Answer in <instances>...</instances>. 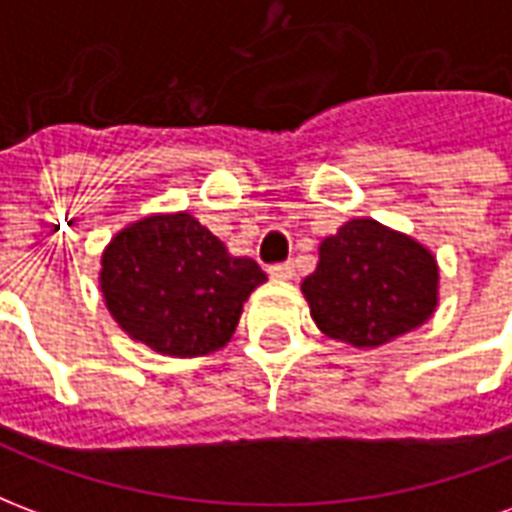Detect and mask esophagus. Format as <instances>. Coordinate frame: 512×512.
<instances>
[{
    "instance_id": "obj_1",
    "label": "esophagus",
    "mask_w": 512,
    "mask_h": 512,
    "mask_svg": "<svg viewBox=\"0 0 512 512\" xmlns=\"http://www.w3.org/2000/svg\"><path fill=\"white\" fill-rule=\"evenodd\" d=\"M268 274L274 279H279V282H290V279L296 277V271H293V266L290 263H279V266H271L268 268Z\"/></svg>"
}]
</instances>
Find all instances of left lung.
I'll list each match as a JSON object with an SVG mask.
<instances>
[{"instance_id": "left-lung-1", "label": "left lung", "mask_w": 512, "mask_h": 512, "mask_svg": "<svg viewBox=\"0 0 512 512\" xmlns=\"http://www.w3.org/2000/svg\"><path fill=\"white\" fill-rule=\"evenodd\" d=\"M301 293L329 340L370 351L430 321L439 307V260L414 235L362 216L323 238Z\"/></svg>"}]
</instances>
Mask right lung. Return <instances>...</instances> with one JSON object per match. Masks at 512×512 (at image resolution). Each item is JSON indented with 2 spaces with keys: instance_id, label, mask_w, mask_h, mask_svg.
I'll list each match as a JSON object with an SVG mask.
<instances>
[{
  "instance_id": "right-lung-1",
  "label": "right lung",
  "mask_w": 512,
  "mask_h": 512,
  "mask_svg": "<svg viewBox=\"0 0 512 512\" xmlns=\"http://www.w3.org/2000/svg\"><path fill=\"white\" fill-rule=\"evenodd\" d=\"M266 274L235 257L189 211L147 213L112 235L98 285L109 315L161 356H208L233 340Z\"/></svg>"
}]
</instances>
